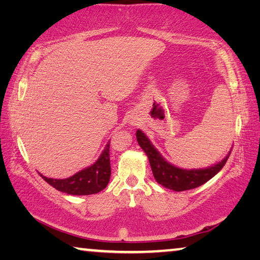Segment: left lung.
Instances as JSON below:
<instances>
[{
  "instance_id": "left-lung-1",
  "label": "left lung",
  "mask_w": 260,
  "mask_h": 260,
  "mask_svg": "<svg viewBox=\"0 0 260 260\" xmlns=\"http://www.w3.org/2000/svg\"><path fill=\"white\" fill-rule=\"evenodd\" d=\"M136 137H137L139 146L142 147L144 152L146 153L147 158H149L155 180L161 186L175 191L193 189L206 183L223 169L230 155L229 152L223 160L215 164L214 166L207 167V169L185 170L172 165V164L165 160L143 131L137 130Z\"/></svg>"
}]
</instances>
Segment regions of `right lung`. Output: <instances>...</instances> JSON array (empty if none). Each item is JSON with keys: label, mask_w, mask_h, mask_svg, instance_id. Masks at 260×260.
<instances>
[{"label": "right lung", "mask_w": 260, "mask_h": 260, "mask_svg": "<svg viewBox=\"0 0 260 260\" xmlns=\"http://www.w3.org/2000/svg\"><path fill=\"white\" fill-rule=\"evenodd\" d=\"M110 141L93 165L66 179H52L42 175L44 180L55 189L71 195H90L105 189L109 182L111 169L109 157Z\"/></svg>", "instance_id": "right-lung-1"}]
</instances>
